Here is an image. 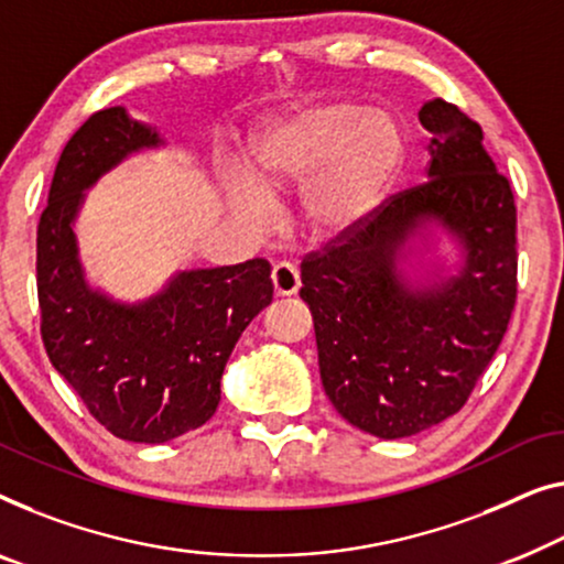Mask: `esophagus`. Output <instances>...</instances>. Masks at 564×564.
<instances>
[{"label": "esophagus", "instance_id": "obj_1", "mask_svg": "<svg viewBox=\"0 0 564 564\" xmlns=\"http://www.w3.org/2000/svg\"><path fill=\"white\" fill-rule=\"evenodd\" d=\"M272 284H274V292L280 297L295 295V292L302 288L300 272L290 262L274 264V269H272Z\"/></svg>", "mask_w": 564, "mask_h": 564}]
</instances>
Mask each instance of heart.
Listing matches in <instances>:
<instances>
[{
	"mask_svg": "<svg viewBox=\"0 0 564 564\" xmlns=\"http://www.w3.org/2000/svg\"><path fill=\"white\" fill-rule=\"evenodd\" d=\"M402 160V134L381 106L321 101L264 129L251 181H228V206L243 224L267 228L269 198L302 185L300 216L315 234H340L369 216Z\"/></svg>",
	"mask_w": 564,
	"mask_h": 564,
	"instance_id": "b5f03b06",
	"label": "heart"
}]
</instances>
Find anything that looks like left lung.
Segmentation results:
<instances>
[{
    "label": "left lung",
    "instance_id": "obj_1",
    "mask_svg": "<svg viewBox=\"0 0 564 564\" xmlns=\"http://www.w3.org/2000/svg\"><path fill=\"white\" fill-rule=\"evenodd\" d=\"M420 124L427 181L302 262L325 394L381 440L417 435L468 402L517 302V206L484 132L443 99L422 104ZM443 240L459 251L453 270ZM430 250L427 270L409 269Z\"/></svg>",
    "mask_w": 564,
    "mask_h": 564
}]
</instances>
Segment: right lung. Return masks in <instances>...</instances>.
<instances>
[{
	"mask_svg": "<svg viewBox=\"0 0 564 564\" xmlns=\"http://www.w3.org/2000/svg\"><path fill=\"white\" fill-rule=\"evenodd\" d=\"M127 106L91 113L61 154L37 224V300L55 371L111 435L160 445L214 417L228 356L272 302L264 259L183 269L154 295L121 302L86 280L76 221L86 195L132 154L162 150Z\"/></svg>",
	"mask_w": 564,
	"mask_h": 564,
	"instance_id": "right-lung-1",
	"label": "right lung"
}]
</instances>
